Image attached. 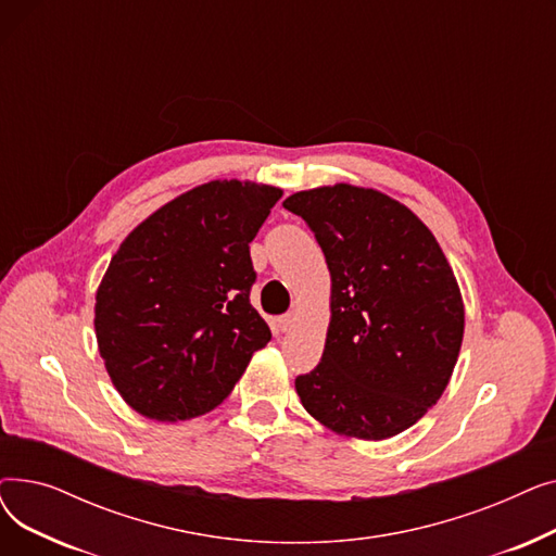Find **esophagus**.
<instances>
[{"mask_svg":"<svg viewBox=\"0 0 556 556\" xmlns=\"http://www.w3.org/2000/svg\"><path fill=\"white\" fill-rule=\"evenodd\" d=\"M293 325H295V317H293V315H281V317L277 319V323H275L277 331H281V333L293 329Z\"/></svg>","mask_w":556,"mask_h":556,"instance_id":"34e87169","label":"esophagus"}]
</instances>
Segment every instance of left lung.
I'll return each mask as SVG.
<instances>
[{"label":"left lung","instance_id":"8db88e82","mask_svg":"<svg viewBox=\"0 0 556 556\" xmlns=\"http://www.w3.org/2000/svg\"><path fill=\"white\" fill-rule=\"evenodd\" d=\"M283 207L315 231L331 275L323 363L298 376V396L340 437L390 440L453 376L464 302L451 263L421 218L383 191L338 182Z\"/></svg>","mask_w":556,"mask_h":556}]
</instances>
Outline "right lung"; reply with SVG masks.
Wrapping results in <instances>:
<instances>
[{
	"label": "right lung",
	"mask_w": 556,
	"mask_h": 556,
	"mask_svg": "<svg viewBox=\"0 0 556 556\" xmlns=\"http://www.w3.org/2000/svg\"><path fill=\"white\" fill-rule=\"evenodd\" d=\"M279 187L212 180L141 220L97 288L94 331L112 386L146 419L214 410L273 338L250 304V243Z\"/></svg>",
	"instance_id": "right-lung-1"
}]
</instances>
